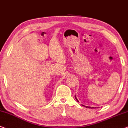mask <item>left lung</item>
I'll use <instances>...</instances> for the list:
<instances>
[{"label": "left lung", "mask_w": 128, "mask_h": 128, "mask_svg": "<svg viewBox=\"0 0 128 128\" xmlns=\"http://www.w3.org/2000/svg\"><path fill=\"white\" fill-rule=\"evenodd\" d=\"M75 99L76 100V101L77 102H79V101H78V100L77 99V98H76V96H75ZM82 105L83 106H84V107H86V108H94V107H89V106H84V105H83V104H82Z\"/></svg>", "instance_id": "left-lung-1"}]
</instances>
